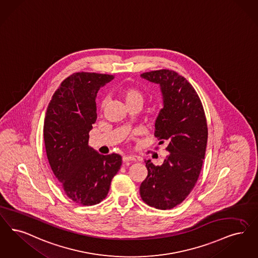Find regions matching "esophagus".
<instances>
[{
  "label": "esophagus",
  "instance_id": "34e87169",
  "mask_svg": "<svg viewBox=\"0 0 258 258\" xmlns=\"http://www.w3.org/2000/svg\"><path fill=\"white\" fill-rule=\"evenodd\" d=\"M135 160H136L135 157L132 156V155H124L123 156V161L124 162H134Z\"/></svg>",
  "mask_w": 258,
  "mask_h": 258
}]
</instances>
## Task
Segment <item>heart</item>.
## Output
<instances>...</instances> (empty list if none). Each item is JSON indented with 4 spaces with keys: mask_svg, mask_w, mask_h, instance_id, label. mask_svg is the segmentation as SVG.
<instances>
[{
    "mask_svg": "<svg viewBox=\"0 0 258 258\" xmlns=\"http://www.w3.org/2000/svg\"><path fill=\"white\" fill-rule=\"evenodd\" d=\"M120 95L122 97V99L124 100V103L126 104V106H131L134 104H142L143 103V93L141 92V90L135 86L133 85H128L125 86L124 88H122L120 90ZM106 104V100H103L101 103V110L103 111Z\"/></svg>",
    "mask_w": 258,
    "mask_h": 258,
    "instance_id": "obj_1",
    "label": "heart"
}]
</instances>
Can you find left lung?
Instances as JSON below:
<instances>
[{
    "label": "left lung",
    "instance_id": "1",
    "mask_svg": "<svg viewBox=\"0 0 258 258\" xmlns=\"http://www.w3.org/2000/svg\"><path fill=\"white\" fill-rule=\"evenodd\" d=\"M158 83L164 106L155 121V137L170 153L161 166L146 160L148 175L140 196L148 206L171 209L180 205L196 185L206 155L207 123L202 101L184 77L161 69L141 74Z\"/></svg>",
    "mask_w": 258,
    "mask_h": 258
}]
</instances>
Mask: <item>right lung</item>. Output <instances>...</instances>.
Here are the masks:
<instances>
[{
  "label": "right lung",
  "instance_id": "right-lung-1",
  "mask_svg": "<svg viewBox=\"0 0 258 258\" xmlns=\"http://www.w3.org/2000/svg\"><path fill=\"white\" fill-rule=\"evenodd\" d=\"M113 75L74 73L53 93L43 134L52 173L65 195L82 206L101 203L122 165L117 154L103 155L88 146L97 119L96 97Z\"/></svg>",
  "mask_w": 258,
  "mask_h": 258
}]
</instances>
